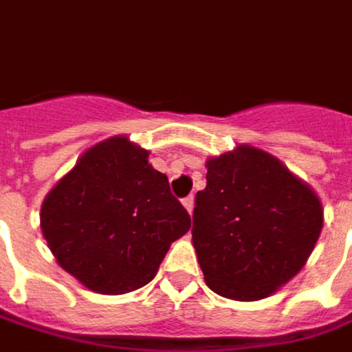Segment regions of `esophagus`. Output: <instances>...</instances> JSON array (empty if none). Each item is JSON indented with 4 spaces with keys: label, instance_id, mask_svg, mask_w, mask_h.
Here are the masks:
<instances>
[{
    "label": "esophagus",
    "instance_id": "34e87169",
    "mask_svg": "<svg viewBox=\"0 0 352 352\" xmlns=\"http://www.w3.org/2000/svg\"><path fill=\"white\" fill-rule=\"evenodd\" d=\"M183 205H185V208H187V210H189V214H191L192 208H195V197L189 195L187 199H183Z\"/></svg>",
    "mask_w": 352,
    "mask_h": 352
}]
</instances>
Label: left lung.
Returning <instances> with one entry per match:
<instances>
[{"instance_id": "obj_1", "label": "left lung", "mask_w": 352, "mask_h": 352, "mask_svg": "<svg viewBox=\"0 0 352 352\" xmlns=\"http://www.w3.org/2000/svg\"><path fill=\"white\" fill-rule=\"evenodd\" d=\"M321 228L319 197L274 155L238 146L206 161L191 232L214 294L236 301L272 296L305 266Z\"/></svg>"}]
</instances>
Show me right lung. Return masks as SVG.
Masks as SVG:
<instances>
[{
    "label": "right lung",
    "instance_id": "right-lung-1",
    "mask_svg": "<svg viewBox=\"0 0 352 352\" xmlns=\"http://www.w3.org/2000/svg\"><path fill=\"white\" fill-rule=\"evenodd\" d=\"M149 151L116 135L90 147L41 206V230L58 266L88 289L128 294L149 283L191 217Z\"/></svg>",
    "mask_w": 352,
    "mask_h": 352
}]
</instances>
